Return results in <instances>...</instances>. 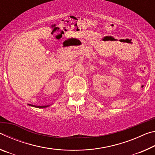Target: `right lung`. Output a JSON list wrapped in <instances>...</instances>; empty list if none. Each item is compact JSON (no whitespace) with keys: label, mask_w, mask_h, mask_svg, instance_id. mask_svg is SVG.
Here are the masks:
<instances>
[{"label":"right lung","mask_w":155,"mask_h":155,"mask_svg":"<svg viewBox=\"0 0 155 155\" xmlns=\"http://www.w3.org/2000/svg\"><path fill=\"white\" fill-rule=\"evenodd\" d=\"M28 105H29L31 107H36V108H46V107H48L50 105H45V106H36V105H33V104H28Z\"/></svg>","instance_id":"right-lung-1"}]
</instances>
